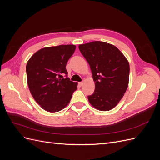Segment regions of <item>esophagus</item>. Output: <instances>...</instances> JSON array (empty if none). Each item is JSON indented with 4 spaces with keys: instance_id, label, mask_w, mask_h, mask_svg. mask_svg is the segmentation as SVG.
Instances as JSON below:
<instances>
[{
    "instance_id": "obj_1",
    "label": "esophagus",
    "mask_w": 160,
    "mask_h": 160,
    "mask_svg": "<svg viewBox=\"0 0 160 160\" xmlns=\"http://www.w3.org/2000/svg\"><path fill=\"white\" fill-rule=\"evenodd\" d=\"M83 82H79V86H82V85H83Z\"/></svg>"
}]
</instances>
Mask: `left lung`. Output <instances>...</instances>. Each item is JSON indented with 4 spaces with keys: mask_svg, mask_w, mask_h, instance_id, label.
<instances>
[{
    "mask_svg": "<svg viewBox=\"0 0 160 160\" xmlns=\"http://www.w3.org/2000/svg\"><path fill=\"white\" fill-rule=\"evenodd\" d=\"M79 49L88 62L95 82L94 93L88 96L89 103L98 110H111L128 89V61L117 47L108 42L93 41L80 45Z\"/></svg>",
    "mask_w": 160,
    "mask_h": 160,
    "instance_id": "1",
    "label": "left lung"
}]
</instances>
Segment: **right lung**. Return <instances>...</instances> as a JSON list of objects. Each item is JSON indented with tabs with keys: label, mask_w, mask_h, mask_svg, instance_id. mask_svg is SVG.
<instances>
[{
	"label": "right lung",
	"mask_w": 160,
	"mask_h": 160,
	"mask_svg": "<svg viewBox=\"0 0 160 160\" xmlns=\"http://www.w3.org/2000/svg\"><path fill=\"white\" fill-rule=\"evenodd\" d=\"M75 48L74 45L42 48L27 62L28 88L36 102L47 111L57 112L65 108L77 89V83L70 81L66 70Z\"/></svg>",
	"instance_id": "1"
}]
</instances>
